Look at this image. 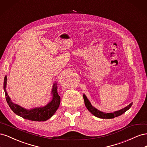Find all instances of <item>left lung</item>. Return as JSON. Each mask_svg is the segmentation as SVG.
Listing matches in <instances>:
<instances>
[{
  "label": "left lung",
  "instance_id": "8db88e82",
  "mask_svg": "<svg viewBox=\"0 0 147 147\" xmlns=\"http://www.w3.org/2000/svg\"><path fill=\"white\" fill-rule=\"evenodd\" d=\"M83 99L84 101V104H85L86 107L87 109L90 111V112L95 117H98L99 118L102 119H110V118H114L115 117H117L118 116L123 114L124 112H126L127 110L131 108V107L132 105V103H131L129 105H128L126 107H124L121 110L116 111V112H112V113H105L103 112H101L99 110H97L94 107H92L91 105V102L89 101V100L87 99L86 96L83 94Z\"/></svg>",
  "mask_w": 147,
  "mask_h": 147
}]
</instances>
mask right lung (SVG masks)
<instances>
[{
    "instance_id": "obj_1",
    "label": "right lung",
    "mask_w": 147,
    "mask_h": 147,
    "mask_svg": "<svg viewBox=\"0 0 147 147\" xmlns=\"http://www.w3.org/2000/svg\"><path fill=\"white\" fill-rule=\"evenodd\" d=\"M7 80V77L5 76L3 81V90L5 91L6 100L13 112L18 116L31 121H45L50 119L58 109L61 102V97L57 93V83L53 84L51 91L53 99L47 105L42 107H36L27 110L21 107L19 105L13 103L6 91Z\"/></svg>"
}]
</instances>
